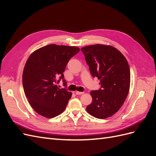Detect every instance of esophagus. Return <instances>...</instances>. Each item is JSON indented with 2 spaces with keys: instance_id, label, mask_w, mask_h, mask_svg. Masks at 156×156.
I'll return each mask as SVG.
<instances>
[{
  "instance_id": "34e87169",
  "label": "esophagus",
  "mask_w": 156,
  "mask_h": 156,
  "mask_svg": "<svg viewBox=\"0 0 156 156\" xmlns=\"http://www.w3.org/2000/svg\"><path fill=\"white\" fill-rule=\"evenodd\" d=\"M83 93H84L83 92H78V91L75 92V94H76L77 95H81V94H83Z\"/></svg>"
}]
</instances>
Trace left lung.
Listing matches in <instances>:
<instances>
[{
  "instance_id": "left-lung-1",
  "label": "left lung",
  "mask_w": 156,
  "mask_h": 156,
  "mask_svg": "<svg viewBox=\"0 0 156 156\" xmlns=\"http://www.w3.org/2000/svg\"><path fill=\"white\" fill-rule=\"evenodd\" d=\"M93 77L100 80L101 88L92 90V102L87 111L100 119L112 116L123 105L130 86L128 62L114 47L96 44L81 48Z\"/></svg>"
}]
</instances>
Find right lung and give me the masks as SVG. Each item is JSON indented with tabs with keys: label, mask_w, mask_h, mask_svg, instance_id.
Listing matches in <instances>:
<instances>
[{
	"label": "right lung",
	"mask_w": 156,
	"mask_h": 156,
	"mask_svg": "<svg viewBox=\"0 0 156 156\" xmlns=\"http://www.w3.org/2000/svg\"><path fill=\"white\" fill-rule=\"evenodd\" d=\"M77 47L51 44L30 55L23 73V86L30 105L37 113L52 119L63 112L72 93L59 88L70 58L79 52Z\"/></svg>",
	"instance_id": "right-lung-1"
}]
</instances>
